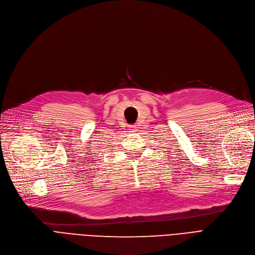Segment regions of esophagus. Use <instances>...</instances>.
Returning a JSON list of instances; mask_svg holds the SVG:
<instances>
[{
    "instance_id": "34e87169",
    "label": "esophagus",
    "mask_w": 255,
    "mask_h": 255,
    "mask_svg": "<svg viewBox=\"0 0 255 255\" xmlns=\"http://www.w3.org/2000/svg\"><path fill=\"white\" fill-rule=\"evenodd\" d=\"M135 126L134 125H129V130H131V131H134L135 130Z\"/></svg>"
}]
</instances>
